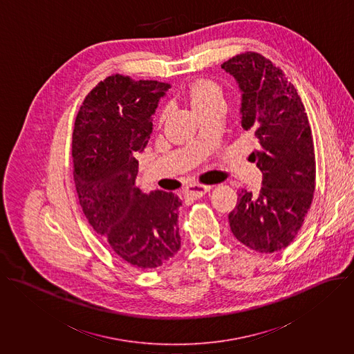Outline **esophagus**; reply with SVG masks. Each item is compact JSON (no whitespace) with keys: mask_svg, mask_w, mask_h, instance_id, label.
Masks as SVG:
<instances>
[{"mask_svg":"<svg viewBox=\"0 0 354 354\" xmlns=\"http://www.w3.org/2000/svg\"><path fill=\"white\" fill-rule=\"evenodd\" d=\"M211 190V186H205V185H193L190 187L186 189L185 194L190 198H201L203 196H205L208 192Z\"/></svg>","mask_w":354,"mask_h":354,"instance_id":"1","label":"esophagus"}]
</instances>
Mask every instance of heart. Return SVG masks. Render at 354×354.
Masks as SVG:
<instances>
[{
  "label": "heart",
  "instance_id": "heart-1",
  "mask_svg": "<svg viewBox=\"0 0 354 354\" xmlns=\"http://www.w3.org/2000/svg\"><path fill=\"white\" fill-rule=\"evenodd\" d=\"M182 97L198 116L214 108H223L224 102L221 86L208 77H197L192 80L182 90ZM162 119L164 115H161L160 122Z\"/></svg>",
  "mask_w": 354,
  "mask_h": 354
}]
</instances>
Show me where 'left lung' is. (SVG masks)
Instances as JSON below:
<instances>
[{
    "instance_id": "1",
    "label": "left lung",
    "mask_w": 354,
    "mask_h": 354,
    "mask_svg": "<svg viewBox=\"0 0 354 354\" xmlns=\"http://www.w3.org/2000/svg\"><path fill=\"white\" fill-rule=\"evenodd\" d=\"M221 68L242 91L241 126L259 141L249 158L263 172L259 194L238 193L230 227L248 248L279 252L298 234L313 200L316 161L309 120L297 88L260 53L236 55Z\"/></svg>"
}]
</instances>
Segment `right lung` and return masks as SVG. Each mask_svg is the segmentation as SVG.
Here are the masks:
<instances>
[{
  "instance_id": "add662e5",
  "label": "right lung",
  "mask_w": 354,
  "mask_h": 354,
  "mask_svg": "<svg viewBox=\"0 0 354 354\" xmlns=\"http://www.w3.org/2000/svg\"><path fill=\"white\" fill-rule=\"evenodd\" d=\"M169 88L164 82L111 75L87 94L72 133L73 179L86 218L122 260L141 270L161 267L180 248L179 197L143 194L136 186V156L146 147L151 115Z\"/></svg>"
}]
</instances>
